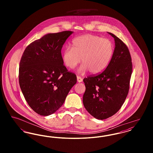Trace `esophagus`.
<instances>
[{"label":"esophagus","mask_w":153,"mask_h":153,"mask_svg":"<svg viewBox=\"0 0 153 153\" xmlns=\"http://www.w3.org/2000/svg\"><path fill=\"white\" fill-rule=\"evenodd\" d=\"M77 81L79 82H81L82 81V79L80 77V76H77Z\"/></svg>","instance_id":"obj_1"}]
</instances>
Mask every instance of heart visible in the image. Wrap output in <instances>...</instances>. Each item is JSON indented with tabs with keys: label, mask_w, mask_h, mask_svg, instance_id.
<instances>
[{
	"label": "heart",
	"mask_w": 153,
	"mask_h": 153,
	"mask_svg": "<svg viewBox=\"0 0 153 153\" xmlns=\"http://www.w3.org/2000/svg\"><path fill=\"white\" fill-rule=\"evenodd\" d=\"M114 53V45L111 41L101 36L85 34L72 41V48H66L62 53V61L66 66L73 69L82 64L80 72L88 70L92 74L101 73L108 65Z\"/></svg>",
	"instance_id": "heart-1"
}]
</instances>
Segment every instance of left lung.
I'll use <instances>...</instances> for the list:
<instances>
[{"label": "left lung", "instance_id": "8db88e82", "mask_svg": "<svg viewBox=\"0 0 153 153\" xmlns=\"http://www.w3.org/2000/svg\"><path fill=\"white\" fill-rule=\"evenodd\" d=\"M108 33L115 40L114 53L108 65L100 74L83 80L84 107L100 120L112 117L122 107L128 93L132 69L127 46L116 36Z\"/></svg>", "mask_w": 153, "mask_h": 153}]
</instances>
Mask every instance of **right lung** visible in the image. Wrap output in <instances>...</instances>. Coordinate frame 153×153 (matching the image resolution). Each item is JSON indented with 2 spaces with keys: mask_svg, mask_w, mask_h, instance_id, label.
I'll list each match as a JSON object with an SVG mask.
<instances>
[{
  "mask_svg": "<svg viewBox=\"0 0 153 153\" xmlns=\"http://www.w3.org/2000/svg\"><path fill=\"white\" fill-rule=\"evenodd\" d=\"M73 31L49 33L27 46L19 69V82L25 100L38 114L51 115L64 104L77 82L64 65L61 49Z\"/></svg>",
  "mask_w": 153,
  "mask_h": 153,
  "instance_id": "right-lung-1",
  "label": "right lung"
}]
</instances>
